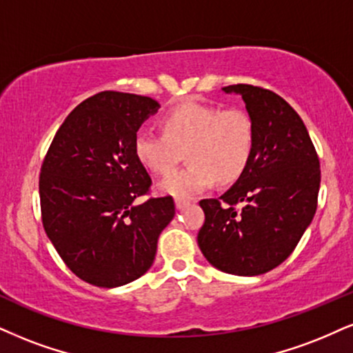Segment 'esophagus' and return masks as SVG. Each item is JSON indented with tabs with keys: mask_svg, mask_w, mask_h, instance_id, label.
Listing matches in <instances>:
<instances>
[{
	"mask_svg": "<svg viewBox=\"0 0 353 353\" xmlns=\"http://www.w3.org/2000/svg\"><path fill=\"white\" fill-rule=\"evenodd\" d=\"M190 204V201H186V199H176L175 201V206L176 210H183V208H186Z\"/></svg>",
	"mask_w": 353,
	"mask_h": 353,
	"instance_id": "34e87169",
	"label": "esophagus"
}]
</instances>
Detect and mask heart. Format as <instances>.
<instances>
[{
  "instance_id": "obj_1",
  "label": "heart",
  "mask_w": 353,
  "mask_h": 353,
  "mask_svg": "<svg viewBox=\"0 0 353 353\" xmlns=\"http://www.w3.org/2000/svg\"><path fill=\"white\" fill-rule=\"evenodd\" d=\"M163 134L141 130L134 139V154L155 175H167L183 159L190 163L160 181L159 190L188 199L214 183H232L245 172L255 142L249 112L239 108L183 103L160 121Z\"/></svg>"
}]
</instances>
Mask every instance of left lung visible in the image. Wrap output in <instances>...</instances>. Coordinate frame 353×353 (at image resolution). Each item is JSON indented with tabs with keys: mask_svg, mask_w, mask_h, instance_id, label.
<instances>
[{
	"mask_svg": "<svg viewBox=\"0 0 353 353\" xmlns=\"http://www.w3.org/2000/svg\"><path fill=\"white\" fill-rule=\"evenodd\" d=\"M223 91L242 94L254 123V152L232 188L199 201L198 245L221 272L255 276L285 262L311 224L319 157L301 117L276 93L245 83Z\"/></svg>",
	"mask_w": 353,
	"mask_h": 353,
	"instance_id": "1",
	"label": "left lung"
}]
</instances>
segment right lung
<instances>
[{
	"label": "right lung",
	"mask_w": 353,
	"mask_h": 353,
	"mask_svg": "<svg viewBox=\"0 0 353 353\" xmlns=\"http://www.w3.org/2000/svg\"><path fill=\"white\" fill-rule=\"evenodd\" d=\"M159 106L149 97L101 91L67 116L42 162L39 194L47 237L80 280L99 288L142 276L175 216L172 196L134 204L152 185L134 139Z\"/></svg>",
	"instance_id": "add662e5"
}]
</instances>
